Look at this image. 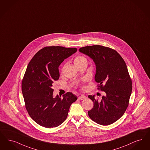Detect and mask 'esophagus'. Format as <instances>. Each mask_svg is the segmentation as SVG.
Returning <instances> with one entry per match:
<instances>
[{
	"label": "esophagus",
	"mask_w": 150,
	"mask_h": 150,
	"mask_svg": "<svg viewBox=\"0 0 150 150\" xmlns=\"http://www.w3.org/2000/svg\"><path fill=\"white\" fill-rule=\"evenodd\" d=\"M85 98H86V96L83 95H81L80 96L78 97V99L79 100H84Z\"/></svg>",
	"instance_id": "1"
}]
</instances>
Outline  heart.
I'll return each instance as SVG.
<instances>
[{
    "instance_id": "1",
    "label": "heart",
    "mask_w": 150,
    "mask_h": 150,
    "mask_svg": "<svg viewBox=\"0 0 150 150\" xmlns=\"http://www.w3.org/2000/svg\"><path fill=\"white\" fill-rule=\"evenodd\" d=\"M74 63L76 67H79L80 65H82L83 64H85V63H87V59L85 58V57L83 56H82V55H78L74 59ZM65 65H64L62 68V72L64 69V68Z\"/></svg>"
}]
</instances>
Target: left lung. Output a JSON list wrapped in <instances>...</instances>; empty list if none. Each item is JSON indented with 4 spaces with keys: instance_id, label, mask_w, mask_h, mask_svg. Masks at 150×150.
Here are the masks:
<instances>
[{
    "instance_id": "left-lung-1",
    "label": "left lung",
    "mask_w": 150,
    "mask_h": 150,
    "mask_svg": "<svg viewBox=\"0 0 150 150\" xmlns=\"http://www.w3.org/2000/svg\"><path fill=\"white\" fill-rule=\"evenodd\" d=\"M79 51L93 59L98 89L105 92L101 100L95 95L88 96L93 103L88 115L98 124H112L127 110L132 91V79L124 59L116 50L103 46H87Z\"/></svg>"
}]
</instances>
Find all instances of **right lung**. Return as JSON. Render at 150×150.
<instances>
[{
	"label": "right lung",
	"instance_id": "1",
	"mask_svg": "<svg viewBox=\"0 0 150 150\" xmlns=\"http://www.w3.org/2000/svg\"><path fill=\"white\" fill-rule=\"evenodd\" d=\"M76 48L46 46L30 60L22 81V92L29 115L40 125L50 128L62 124L71 105L77 100L72 92L53 98L52 83L59 78V66L76 52Z\"/></svg>",
	"mask_w": 150,
	"mask_h": 150
}]
</instances>
